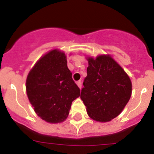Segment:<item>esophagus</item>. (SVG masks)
<instances>
[{"mask_svg":"<svg viewBox=\"0 0 154 154\" xmlns=\"http://www.w3.org/2000/svg\"><path fill=\"white\" fill-rule=\"evenodd\" d=\"M76 84H77V85L79 86V88L80 89H82V82L81 81H78L77 82H76Z\"/></svg>","mask_w":154,"mask_h":154,"instance_id":"1","label":"esophagus"}]
</instances>
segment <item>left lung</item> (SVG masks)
I'll list each match as a JSON object with an SVG mask.
<instances>
[{"instance_id": "left-lung-1", "label": "left lung", "mask_w": 154, "mask_h": 154, "mask_svg": "<svg viewBox=\"0 0 154 154\" xmlns=\"http://www.w3.org/2000/svg\"><path fill=\"white\" fill-rule=\"evenodd\" d=\"M89 66L80 98L91 119L109 122L123 111L132 93L130 77L109 55L87 58Z\"/></svg>"}]
</instances>
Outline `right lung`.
Segmentation results:
<instances>
[{
    "label": "right lung",
    "mask_w": 154,
    "mask_h": 154,
    "mask_svg": "<svg viewBox=\"0 0 154 154\" xmlns=\"http://www.w3.org/2000/svg\"><path fill=\"white\" fill-rule=\"evenodd\" d=\"M26 91L39 117L58 123L68 117L73 100L80 96L63 51L54 49L42 56L28 75Z\"/></svg>",
    "instance_id": "obj_1"
}]
</instances>
